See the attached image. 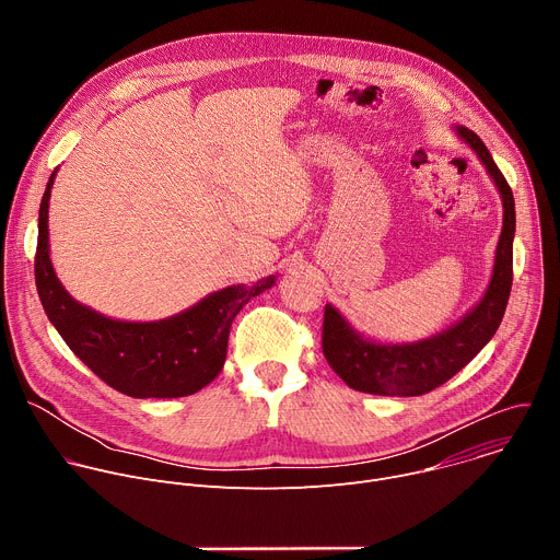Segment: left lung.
Wrapping results in <instances>:
<instances>
[{
	"label": "left lung",
	"mask_w": 560,
	"mask_h": 560,
	"mask_svg": "<svg viewBox=\"0 0 560 560\" xmlns=\"http://www.w3.org/2000/svg\"><path fill=\"white\" fill-rule=\"evenodd\" d=\"M456 135L478 154L494 179L503 201V230L499 236L490 285L460 322L447 330L415 343H376L359 335L346 316L326 305L324 354L330 368L352 387L381 396H421L450 381L497 335L512 290V244L516 232L514 195L486 143L469 128L456 126Z\"/></svg>",
	"instance_id": "obj_1"
}]
</instances>
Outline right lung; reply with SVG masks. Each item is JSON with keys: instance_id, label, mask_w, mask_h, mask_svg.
<instances>
[{"instance_id": "1", "label": "right lung", "mask_w": 560, "mask_h": 560, "mask_svg": "<svg viewBox=\"0 0 560 560\" xmlns=\"http://www.w3.org/2000/svg\"><path fill=\"white\" fill-rule=\"evenodd\" d=\"M52 171L39 206L35 283L46 316L68 348L104 383L132 398H177L206 387L223 368L234 316L275 277L253 285H228L162 322H117L74 301L59 283L48 250V199Z\"/></svg>"}]
</instances>
